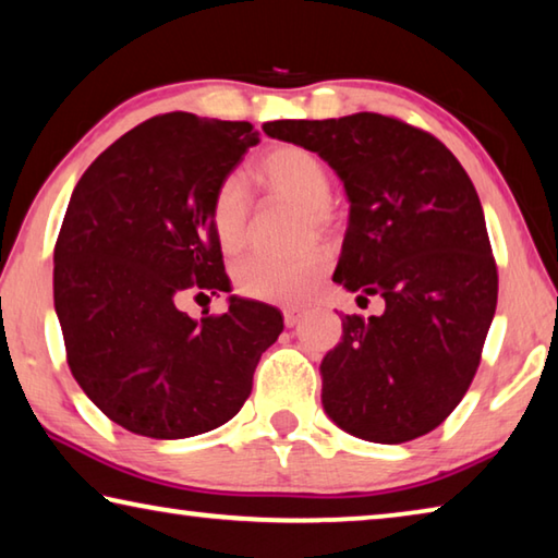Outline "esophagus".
Returning a JSON list of instances; mask_svg holds the SVG:
<instances>
[{
    "mask_svg": "<svg viewBox=\"0 0 558 558\" xmlns=\"http://www.w3.org/2000/svg\"><path fill=\"white\" fill-rule=\"evenodd\" d=\"M302 313H305V310H302V307H292V305H288V307H282V319H286V325H288V327H295V325L300 323Z\"/></svg>",
    "mask_w": 558,
    "mask_h": 558,
    "instance_id": "obj_1",
    "label": "esophagus"
}]
</instances>
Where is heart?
<instances>
[{
  "label": "heart",
  "instance_id": "heart-1",
  "mask_svg": "<svg viewBox=\"0 0 558 558\" xmlns=\"http://www.w3.org/2000/svg\"><path fill=\"white\" fill-rule=\"evenodd\" d=\"M251 174L270 196L302 209V239L315 241L317 233L327 235L337 231L339 211L329 202L332 196V172L325 159L313 149L282 143L263 153ZM209 219L216 241L226 253H239L251 231V199L235 177L223 179L216 186L209 204ZM332 253L317 243L302 256L276 260L253 256L235 266L233 280L241 295L263 302H302L319 288L327 276Z\"/></svg>",
  "mask_w": 558,
  "mask_h": 558
}]
</instances>
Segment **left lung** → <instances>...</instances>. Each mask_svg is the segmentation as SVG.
I'll return each instance as SVG.
<instances>
[{
	"label": "left lung",
	"mask_w": 558,
	"mask_h": 558,
	"mask_svg": "<svg viewBox=\"0 0 558 558\" xmlns=\"http://www.w3.org/2000/svg\"><path fill=\"white\" fill-rule=\"evenodd\" d=\"M266 135L313 149L342 177L349 226L335 280L381 295L384 315L342 317L323 359V403L356 438L409 442L470 389L497 307V263L477 192L430 132L393 116L276 120Z\"/></svg>",
	"instance_id": "left-lung-1"
}]
</instances>
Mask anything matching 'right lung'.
Instances as JSON below:
<instances>
[{"label":"right lung","instance_id":"obj_1","mask_svg":"<svg viewBox=\"0 0 558 558\" xmlns=\"http://www.w3.org/2000/svg\"><path fill=\"white\" fill-rule=\"evenodd\" d=\"M251 122L155 116L98 155L73 189L53 248L65 362L88 399L137 436L174 440L231 421L282 315L231 298L189 317L186 292L229 290L209 204L248 147Z\"/></svg>","mask_w":558,"mask_h":558}]
</instances>
